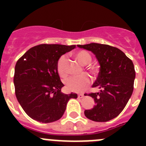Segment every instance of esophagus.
Instances as JSON below:
<instances>
[{"instance_id":"obj_1","label":"esophagus","mask_w":146,"mask_h":146,"mask_svg":"<svg viewBox=\"0 0 146 146\" xmlns=\"http://www.w3.org/2000/svg\"><path fill=\"white\" fill-rule=\"evenodd\" d=\"M84 97V94H78V98H80V99H82V98Z\"/></svg>"}]
</instances>
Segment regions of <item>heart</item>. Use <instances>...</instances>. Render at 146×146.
Segmentation results:
<instances>
[{
  "instance_id": "heart-1",
  "label": "heart",
  "mask_w": 146,
  "mask_h": 146,
  "mask_svg": "<svg viewBox=\"0 0 146 146\" xmlns=\"http://www.w3.org/2000/svg\"><path fill=\"white\" fill-rule=\"evenodd\" d=\"M75 58L78 60L80 64L82 65H88L91 62V55L86 51L82 50L79 51L74 55ZM66 58L65 55H62L61 57L59 58L57 64V69L58 74L61 77H64L67 74L66 66ZM91 72H96V69L94 68H91L90 69ZM91 82V79L90 76L88 74H84L80 76H74V77H69V79H67L66 81V86L67 89L70 91L73 92H82L84 91Z\"/></svg>"
}]
</instances>
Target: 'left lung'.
Listing matches in <instances>:
<instances>
[{
	"label": "left lung",
	"instance_id": "obj_1",
	"mask_svg": "<svg viewBox=\"0 0 146 146\" xmlns=\"http://www.w3.org/2000/svg\"><path fill=\"white\" fill-rule=\"evenodd\" d=\"M77 47L93 52L100 66L97 79L92 86L100 91L88 94L96 104L92 109L86 110L85 115L97 122L113 119L122 112L133 92V63L121 50L110 45L91 43Z\"/></svg>",
	"mask_w": 146,
	"mask_h": 146
}]
</instances>
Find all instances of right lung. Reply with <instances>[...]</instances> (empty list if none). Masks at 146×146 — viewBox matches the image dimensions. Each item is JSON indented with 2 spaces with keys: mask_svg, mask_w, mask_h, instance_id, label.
<instances>
[{
  "mask_svg": "<svg viewBox=\"0 0 146 146\" xmlns=\"http://www.w3.org/2000/svg\"><path fill=\"white\" fill-rule=\"evenodd\" d=\"M75 45L40 44L25 52L17 62L15 69V94L18 102L28 116L42 123L60 119L75 93L65 94L61 88L57 64L61 55Z\"/></svg>",
  "mask_w": 146,
  "mask_h": 146,
  "instance_id": "1",
  "label": "right lung"
}]
</instances>
